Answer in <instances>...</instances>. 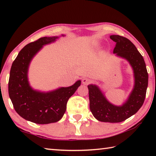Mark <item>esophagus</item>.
Wrapping results in <instances>:
<instances>
[{"label": "esophagus", "mask_w": 156, "mask_h": 156, "mask_svg": "<svg viewBox=\"0 0 156 156\" xmlns=\"http://www.w3.org/2000/svg\"><path fill=\"white\" fill-rule=\"evenodd\" d=\"M82 83H83V84H88L89 83H90V80L89 78L84 77L83 79H82Z\"/></svg>", "instance_id": "1"}]
</instances>
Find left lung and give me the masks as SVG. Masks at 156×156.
<instances>
[{"mask_svg":"<svg viewBox=\"0 0 156 156\" xmlns=\"http://www.w3.org/2000/svg\"><path fill=\"white\" fill-rule=\"evenodd\" d=\"M116 43L113 54L127 60L133 71L134 86L127 100L116 106L108 101L96 84H89V107L92 114L100 122H120L135 114L144 103L148 86V73L143 57L136 46L123 36L112 35Z\"/></svg>","mask_w":156,"mask_h":156,"instance_id":"obj_1","label":"left lung"}]
</instances>
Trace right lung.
Wrapping results in <instances>:
<instances>
[{
	"instance_id": "1",
	"label": "right lung",
	"mask_w": 156,
	"mask_h": 156,
	"mask_svg": "<svg viewBox=\"0 0 156 156\" xmlns=\"http://www.w3.org/2000/svg\"><path fill=\"white\" fill-rule=\"evenodd\" d=\"M58 38L43 37L27 44L18 53L10 70L8 91L14 109L24 119L36 124L56 122L61 119L66 112L69 98L81 84V81L78 80L68 87H60L47 92L35 90L30 86L28 69L31 60L44 45Z\"/></svg>"
}]
</instances>
